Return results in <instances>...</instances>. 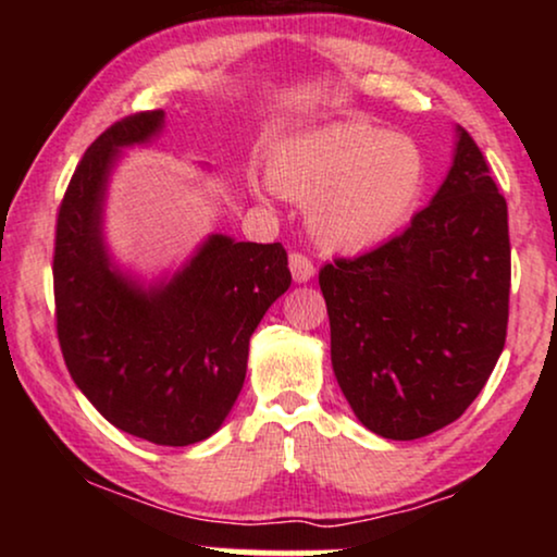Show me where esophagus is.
I'll list each match as a JSON object with an SVG mask.
<instances>
[{"label":"esophagus","mask_w":557,"mask_h":557,"mask_svg":"<svg viewBox=\"0 0 557 557\" xmlns=\"http://www.w3.org/2000/svg\"><path fill=\"white\" fill-rule=\"evenodd\" d=\"M288 269H292V276H294V281H299V284L309 281L317 271L314 263H311V258L299 253V250H294V253L288 256Z\"/></svg>","instance_id":"esophagus-1"}]
</instances>
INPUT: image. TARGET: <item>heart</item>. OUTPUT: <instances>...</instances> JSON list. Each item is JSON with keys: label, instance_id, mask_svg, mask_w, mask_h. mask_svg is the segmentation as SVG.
I'll use <instances>...</instances> for the list:
<instances>
[{"label": "heart", "instance_id": "obj_1", "mask_svg": "<svg viewBox=\"0 0 557 557\" xmlns=\"http://www.w3.org/2000/svg\"><path fill=\"white\" fill-rule=\"evenodd\" d=\"M271 187L307 202L311 233L324 246H377L413 215L425 159L408 136L370 124H334L286 141L269 164Z\"/></svg>", "mask_w": 557, "mask_h": 557}]
</instances>
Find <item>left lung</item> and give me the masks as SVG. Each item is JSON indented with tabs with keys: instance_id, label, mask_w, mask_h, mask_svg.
<instances>
[{
	"instance_id": "1",
	"label": "left lung",
	"mask_w": 557,
	"mask_h": 557,
	"mask_svg": "<svg viewBox=\"0 0 557 557\" xmlns=\"http://www.w3.org/2000/svg\"><path fill=\"white\" fill-rule=\"evenodd\" d=\"M431 205L383 246L319 271L332 368L355 416L383 438L454 423L490 380L507 337V200L459 126Z\"/></svg>"
}]
</instances>
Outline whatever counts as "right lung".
I'll return each mask as SVG.
<instances>
[{"label":"right lung","instance_id":"right-lung-1","mask_svg":"<svg viewBox=\"0 0 557 557\" xmlns=\"http://www.w3.org/2000/svg\"><path fill=\"white\" fill-rule=\"evenodd\" d=\"M162 124L164 111L121 119L75 166L55 225V326L67 372L106 421L157 446H189L231 413L250 334L292 273L281 243L227 235H210L157 286L113 269L101 235L109 174L121 147L149 141Z\"/></svg>","mask_w":557,"mask_h":557}]
</instances>
